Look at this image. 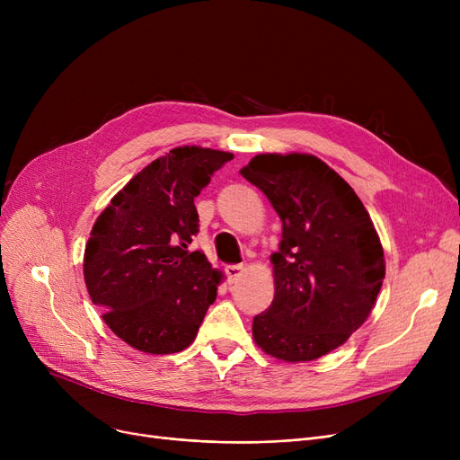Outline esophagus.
<instances>
[{"mask_svg": "<svg viewBox=\"0 0 460 460\" xmlns=\"http://www.w3.org/2000/svg\"><path fill=\"white\" fill-rule=\"evenodd\" d=\"M244 270H246V269H244V264H229V267L226 269V276H227L229 283L236 281L240 276H243V272H244Z\"/></svg>", "mask_w": 460, "mask_h": 460, "instance_id": "esophagus-1", "label": "esophagus"}]
</instances>
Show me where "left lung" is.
<instances>
[{
	"instance_id": "obj_1",
	"label": "left lung",
	"mask_w": 460,
	"mask_h": 460,
	"mask_svg": "<svg viewBox=\"0 0 460 460\" xmlns=\"http://www.w3.org/2000/svg\"><path fill=\"white\" fill-rule=\"evenodd\" d=\"M240 175L281 217L276 293L253 319L255 343L283 361H311L366 323L385 276L369 212L349 182L313 155H257Z\"/></svg>"
}]
</instances>
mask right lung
I'll use <instances>...</instances> for the list:
<instances>
[{"instance_id":"1","label":"right lung","mask_w":460,"mask_h":460,"mask_svg":"<svg viewBox=\"0 0 460 460\" xmlns=\"http://www.w3.org/2000/svg\"><path fill=\"white\" fill-rule=\"evenodd\" d=\"M231 153L184 145L156 158L93 226L84 278L110 330L136 350L181 352L196 340L220 272L190 252L199 231L193 199Z\"/></svg>"}]
</instances>
